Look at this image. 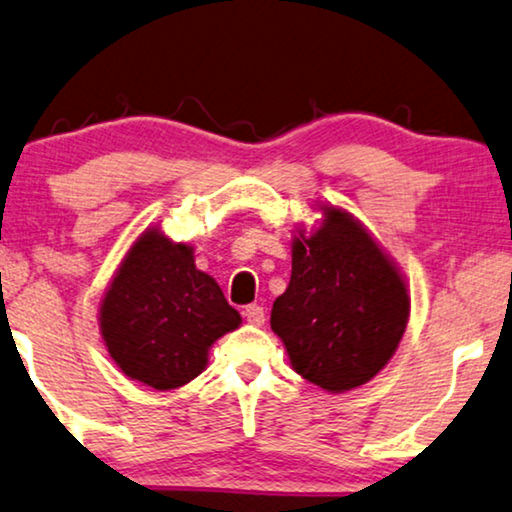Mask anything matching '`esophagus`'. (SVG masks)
<instances>
[{
    "label": "esophagus",
    "mask_w": 512,
    "mask_h": 512,
    "mask_svg": "<svg viewBox=\"0 0 512 512\" xmlns=\"http://www.w3.org/2000/svg\"><path fill=\"white\" fill-rule=\"evenodd\" d=\"M244 319H247L251 326H263V321H265L263 307H261V305H249V307H244Z\"/></svg>",
    "instance_id": "esophagus-1"
}]
</instances>
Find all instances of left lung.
<instances>
[{
	"mask_svg": "<svg viewBox=\"0 0 512 512\" xmlns=\"http://www.w3.org/2000/svg\"><path fill=\"white\" fill-rule=\"evenodd\" d=\"M291 240V282L272 305L270 326L291 368L328 394L373 380L398 349L410 317L405 275L359 219L317 205Z\"/></svg>",
	"mask_w": 512,
	"mask_h": 512,
	"instance_id": "1",
	"label": "left lung"
}]
</instances>
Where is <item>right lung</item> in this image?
<instances>
[{
	"label": "right lung",
	"instance_id": "add662e5",
	"mask_svg": "<svg viewBox=\"0 0 512 512\" xmlns=\"http://www.w3.org/2000/svg\"><path fill=\"white\" fill-rule=\"evenodd\" d=\"M97 324L123 375L144 387H184L207 368L209 349L240 328L242 317L221 286L195 268L193 244L149 226L104 291Z\"/></svg>",
	"mask_w": 512,
	"mask_h": 512
}]
</instances>
